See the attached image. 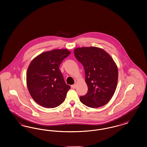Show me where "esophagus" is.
Wrapping results in <instances>:
<instances>
[{
    "mask_svg": "<svg viewBox=\"0 0 147 147\" xmlns=\"http://www.w3.org/2000/svg\"><path fill=\"white\" fill-rule=\"evenodd\" d=\"M71 88H73V89L76 88V84H74V85H71Z\"/></svg>",
    "mask_w": 147,
    "mask_h": 147,
    "instance_id": "obj_1",
    "label": "esophagus"
}]
</instances>
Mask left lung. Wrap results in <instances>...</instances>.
<instances>
[{
  "label": "left lung",
  "instance_id": "8db88e82",
  "mask_svg": "<svg viewBox=\"0 0 147 147\" xmlns=\"http://www.w3.org/2000/svg\"><path fill=\"white\" fill-rule=\"evenodd\" d=\"M76 59L83 65L88 93L80 97L84 105L91 108L105 106L111 100L117 86L118 69L111 55L100 47H77Z\"/></svg>",
  "mask_w": 147,
  "mask_h": 147
}]
</instances>
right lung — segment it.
I'll return each instance as SVG.
<instances>
[{"mask_svg":"<svg viewBox=\"0 0 147 147\" xmlns=\"http://www.w3.org/2000/svg\"><path fill=\"white\" fill-rule=\"evenodd\" d=\"M71 53L67 49L47 51L30 63L26 73L27 86L31 97L40 106L55 108L65 101L71 86L65 84L59 66Z\"/></svg>","mask_w":147,"mask_h":147,"instance_id":"right-lung-1","label":"right lung"}]
</instances>
